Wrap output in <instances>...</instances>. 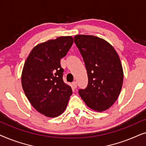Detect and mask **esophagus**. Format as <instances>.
I'll return each instance as SVG.
<instances>
[{"mask_svg": "<svg viewBox=\"0 0 146 146\" xmlns=\"http://www.w3.org/2000/svg\"><path fill=\"white\" fill-rule=\"evenodd\" d=\"M72 84V86H73L74 88H77V82H76L74 81Z\"/></svg>", "mask_w": 146, "mask_h": 146, "instance_id": "obj_1", "label": "esophagus"}]
</instances>
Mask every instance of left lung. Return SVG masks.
I'll list each match as a JSON object with an SVG mask.
<instances>
[{
    "mask_svg": "<svg viewBox=\"0 0 146 146\" xmlns=\"http://www.w3.org/2000/svg\"><path fill=\"white\" fill-rule=\"evenodd\" d=\"M74 43L78 48L87 70L88 83L78 93L88 106L102 111L116 100L123 84L120 59L108 42L92 35H76Z\"/></svg>",
    "mask_w": 146,
    "mask_h": 146,
    "instance_id": "8db88e82",
    "label": "left lung"
}]
</instances>
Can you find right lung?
<instances>
[{
    "label": "right lung",
    "mask_w": 146,
    "mask_h": 146,
    "mask_svg": "<svg viewBox=\"0 0 146 146\" xmlns=\"http://www.w3.org/2000/svg\"><path fill=\"white\" fill-rule=\"evenodd\" d=\"M73 44L72 36H60L39 44L32 50L22 74V86L32 106L46 116H58L72 94L63 81L60 60Z\"/></svg>",
    "instance_id": "obj_1"
}]
</instances>
